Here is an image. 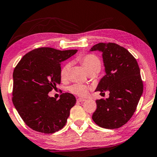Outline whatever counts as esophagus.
I'll return each mask as SVG.
<instances>
[{
    "mask_svg": "<svg viewBox=\"0 0 157 157\" xmlns=\"http://www.w3.org/2000/svg\"><path fill=\"white\" fill-rule=\"evenodd\" d=\"M86 101V99L83 98H78V99H77V101H78V102H83V101Z\"/></svg>",
    "mask_w": 157,
    "mask_h": 157,
    "instance_id": "1",
    "label": "esophagus"
}]
</instances>
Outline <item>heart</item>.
Listing matches in <instances>:
<instances>
[{"label":"heart","mask_w":157,"mask_h":157,"mask_svg":"<svg viewBox=\"0 0 157 157\" xmlns=\"http://www.w3.org/2000/svg\"><path fill=\"white\" fill-rule=\"evenodd\" d=\"M79 63L82 64L85 69L86 70L88 74L93 71L99 72L101 67V63L99 59L94 54H86L83 56H78L76 59ZM71 67V64L66 63L62 66L60 75L62 80H66L68 78V74H69V70ZM69 91L71 93L76 94L78 96H86L89 91V87L86 85L79 84L76 83L71 86L69 87Z\"/></svg>","instance_id":"obj_1"}]
</instances>
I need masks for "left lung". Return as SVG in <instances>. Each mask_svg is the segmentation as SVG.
<instances>
[{
	"mask_svg": "<svg viewBox=\"0 0 157 157\" xmlns=\"http://www.w3.org/2000/svg\"><path fill=\"white\" fill-rule=\"evenodd\" d=\"M90 51L102 53L106 73L95 91H109L108 98L96 101L92 119L100 127L119 128L132 118L142 95L138 63L127 49L114 43H99Z\"/></svg>",
	"mask_w": 157,
	"mask_h": 157,
	"instance_id": "8db88e82",
	"label": "left lung"
}]
</instances>
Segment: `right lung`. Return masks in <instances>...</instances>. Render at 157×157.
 I'll use <instances>...</instances> for the list:
<instances>
[{
    "label": "right lung",
    "mask_w": 157,
    "mask_h": 157,
    "mask_svg": "<svg viewBox=\"0 0 157 157\" xmlns=\"http://www.w3.org/2000/svg\"><path fill=\"white\" fill-rule=\"evenodd\" d=\"M77 51L36 48L26 53L15 68L13 103L23 121L33 130L52 134L66 125L76 98L63 93L56 100L48 93L61 83V62Z\"/></svg>",
    "instance_id": "obj_1"
}]
</instances>
